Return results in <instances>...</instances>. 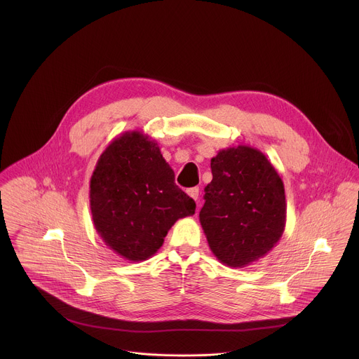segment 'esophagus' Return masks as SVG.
Returning a JSON list of instances; mask_svg holds the SVG:
<instances>
[{
    "mask_svg": "<svg viewBox=\"0 0 359 359\" xmlns=\"http://www.w3.org/2000/svg\"><path fill=\"white\" fill-rule=\"evenodd\" d=\"M187 194H189L191 198L197 200V198H198V187H191V189H189V190H187Z\"/></svg>",
    "mask_w": 359,
    "mask_h": 359,
    "instance_id": "1",
    "label": "esophagus"
}]
</instances>
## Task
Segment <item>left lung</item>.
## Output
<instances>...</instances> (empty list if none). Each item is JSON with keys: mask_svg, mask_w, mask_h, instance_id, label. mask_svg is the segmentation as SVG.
<instances>
[{"mask_svg": "<svg viewBox=\"0 0 359 359\" xmlns=\"http://www.w3.org/2000/svg\"><path fill=\"white\" fill-rule=\"evenodd\" d=\"M200 224L216 259L245 267L273 250L284 233V184L263 151L238 144L212 159Z\"/></svg>", "mask_w": 359, "mask_h": 359, "instance_id": "1", "label": "left lung"}]
</instances>
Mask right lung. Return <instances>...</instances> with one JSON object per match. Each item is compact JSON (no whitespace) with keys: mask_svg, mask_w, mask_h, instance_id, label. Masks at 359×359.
Segmentation results:
<instances>
[{"mask_svg":"<svg viewBox=\"0 0 359 359\" xmlns=\"http://www.w3.org/2000/svg\"><path fill=\"white\" fill-rule=\"evenodd\" d=\"M89 189L97 234L129 262L150 259L170 227L196 210L194 200L176 186L158 143L140 130L125 132L109 143Z\"/></svg>","mask_w":359,"mask_h":359,"instance_id":"obj_1","label":"right lung"}]
</instances>
